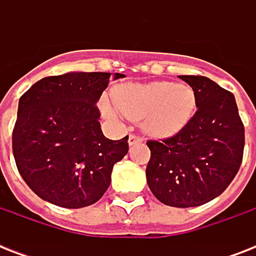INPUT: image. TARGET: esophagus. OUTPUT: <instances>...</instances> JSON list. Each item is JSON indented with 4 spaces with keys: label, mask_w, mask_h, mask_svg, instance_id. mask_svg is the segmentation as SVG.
<instances>
[{
    "label": "esophagus",
    "mask_w": 256,
    "mask_h": 256,
    "mask_svg": "<svg viewBox=\"0 0 256 256\" xmlns=\"http://www.w3.org/2000/svg\"><path fill=\"white\" fill-rule=\"evenodd\" d=\"M140 142H144V138L140 136H136V134H130L128 136V144L132 146V144H140Z\"/></svg>",
    "instance_id": "1"
}]
</instances>
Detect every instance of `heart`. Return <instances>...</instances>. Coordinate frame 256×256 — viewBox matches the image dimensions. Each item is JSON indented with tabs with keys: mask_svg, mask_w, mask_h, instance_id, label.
I'll return each mask as SVG.
<instances>
[{
	"mask_svg": "<svg viewBox=\"0 0 256 256\" xmlns=\"http://www.w3.org/2000/svg\"><path fill=\"white\" fill-rule=\"evenodd\" d=\"M116 104L128 120H144L148 132L168 136L190 122L196 108V96L190 86L160 81L120 88L116 92ZM104 108L108 114L112 112L108 106Z\"/></svg>",
	"mask_w": 256,
	"mask_h": 256,
	"instance_id": "heart-1",
	"label": "heart"
}]
</instances>
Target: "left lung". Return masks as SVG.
Instances as JSON below:
<instances>
[{
	"instance_id": "1",
	"label": "left lung",
	"mask_w": 256,
	"mask_h": 256,
	"mask_svg": "<svg viewBox=\"0 0 256 256\" xmlns=\"http://www.w3.org/2000/svg\"><path fill=\"white\" fill-rule=\"evenodd\" d=\"M196 96V112L175 136L148 140L150 190L172 207L210 202L226 190L243 160L244 126L234 94L203 76H179Z\"/></svg>"
}]
</instances>
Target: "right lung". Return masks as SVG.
I'll use <instances>...</instances> for the list:
<instances>
[{"label":"right lung","instance_id":"right-lung-1","mask_svg":"<svg viewBox=\"0 0 256 256\" xmlns=\"http://www.w3.org/2000/svg\"><path fill=\"white\" fill-rule=\"evenodd\" d=\"M112 73H68L36 82L18 102L13 156L26 184L66 208L90 206L112 182L128 152V136H104L96 102ZM124 77L116 73L114 80Z\"/></svg>","mask_w":256,"mask_h":256}]
</instances>
